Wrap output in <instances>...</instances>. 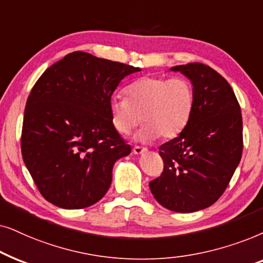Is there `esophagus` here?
Returning <instances> with one entry per match:
<instances>
[{"instance_id":"esophagus-1","label":"esophagus","mask_w":263,"mask_h":263,"mask_svg":"<svg viewBox=\"0 0 263 263\" xmlns=\"http://www.w3.org/2000/svg\"><path fill=\"white\" fill-rule=\"evenodd\" d=\"M144 152H146L145 148H142V146H134V153L136 155H141Z\"/></svg>"}]
</instances>
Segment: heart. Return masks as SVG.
<instances>
[{"instance_id":"obj_1","label":"heart","mask_w":263,"mask_h":263,"mask_svg":"<svg viewBox=\"0 0 263 263\" xmlns=\"http://www.w3.org/2000/svg\"><path fill=\"white\" fill-rule=\"evenodd\" d=\"M126 95L111 97V121L124 136L145 122L139 132L144 141L159 136L163 139L176 137L187 125L194 110V87L183 77H143L129 84Z\"/></svg>"}]
</instances>
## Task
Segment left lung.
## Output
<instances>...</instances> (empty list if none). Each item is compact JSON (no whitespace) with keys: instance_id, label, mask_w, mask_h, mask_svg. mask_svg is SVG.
I'll return each instance as SVG.
<instances>
[{"instance_id":"left-lung-1","label":"left lung","mask_w":263,"mask_h":263,"mask_svg":"<svg viewBox=\"0 0 263 263\" xmlns=\"http://www.w3.org/2000/svg\"><path fill=\"white\" fill-rule=\"evenodd\" d=\"M191 80L195 104L191 118L159 154L163 172L149 183L161 205L192 213L212 205L229 186L243 153V121L232 87L207 65L174 66Z\"/></svg>"}]
</instances>
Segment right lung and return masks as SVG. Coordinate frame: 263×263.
I'll use <instances>...</instances> for the list:
<instances>
[{
	"instance_id": "1",
	"label": "right lung",
	"mask_w": 263,
	"mask_h": 263,
	"mask_svg": "<svg viewBox=\"0 0 263 263\" xmlns=\"http://www.w3.org/2000/svg\"><path fill=\"white\" fill-rule=\"evenodd\" d=\"M139 71L73 51L38 78L26 101L20 143L48 202L82 209L106 195L115 161L131 153L111 121L110 99L121 79Z\"/></svg>"
}]
</instances>
